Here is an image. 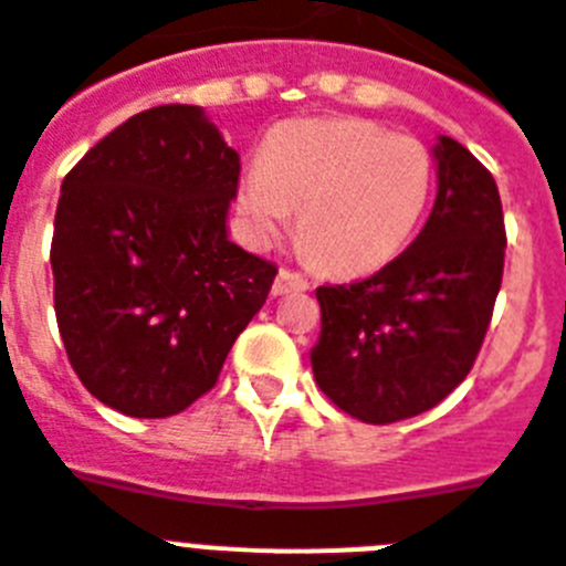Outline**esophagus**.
Returning a JSON list of instances; mask_svg holds the SVG:
<instances>
[{
    "mask_svg": "<svg viewBox=\"0 0 566 566\" xmlns=\"http://www.w3.org/2000/svg\"><path fill=\"white\" fill-rule=\"evenodd\" d=\"M298 291H307V279L296 270L284 268L279 270L275 275V284H273V296H287V293H298Z\"/></svg>",
    "mask_w": 566,
    "mask_h": 566,
    "instance_id": "1",
    "label": "esophagus"
}]
</instances>
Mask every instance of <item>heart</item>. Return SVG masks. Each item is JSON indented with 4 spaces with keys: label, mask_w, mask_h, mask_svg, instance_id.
<instances>
[{
    "label": "heart",
    "mask_w": 566,
    "mask_h": 566,
    "mask_svg": "<svg viewBox=\"0 0 566 566\" xmlns=\"http://www.w3.org/2000/svg\"><path fill=\"white\" fill-rule=\"evenodd\" d=\"M433 191V163L418 139L360 118L279 127L261 163L238 179V211L259 241L298 214V243L319 268L355 275L403 250Z\"/></svg>",
    "instance_id": "heart-1"
}]
</instances>
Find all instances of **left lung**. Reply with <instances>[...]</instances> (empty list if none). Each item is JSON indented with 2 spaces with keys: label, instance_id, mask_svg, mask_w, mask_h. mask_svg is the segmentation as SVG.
<instances>
[{
  "label": "left lung",
  "instance_id": "left-lung-1",
  "mask_svg": "<svg viewBox=\"0 0 566 566\" xmlns=\"http://www.w3.org/2000/svg\"><path fill=\"white\" fill-rule=\"evenodd\" d=\"M436 159L439 195L416 241L369 279L316 287L323 334L311 352L314 378L366 424L433 410L468 378L503 282L497 182L450 136Z\"/></svg>",
  "mask_w": 566,
  "mask_h": 566
}]
</instances>
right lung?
Returning <instances> with one entry per match:
<instances>
[{
	"mask_svg": "<svg viewBox=\"0 0 566 566\" xmlns=\"http://www.w3.org/2000/svg\"><path fill=\"white\" fill-rule=\"evenodd\" d=\"M238 174L203 109L163 104L118 124L63 179L54 314L101 403L130 418L182 412L268 302L279 268L227 238Z\"/></svg>",
	"mask_w": 566,
	"mask_h": 566,
	"instance_id": "obj_1",
	"label": "right lung"
}]
</instances>
